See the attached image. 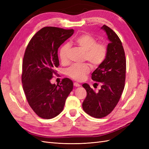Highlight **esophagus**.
I'll list each match as a JSON object with an SVG mask.
<instances>
[{"label":"esophagus","mask_w":149,"mask_h":149,"mask_svg":"<svg viewBox=\"0 0 149 149\" xmlns=\"http://www.w3.org/2000/svg\"><path fill=\"white\" fill-rule=\"evenodd\" d=\"M73 85H74V86H75V87H79L80 86H81L79 83H76V82H74V84H73Z\"/></svg>","instance_id":"34e87169"}]
</instances>
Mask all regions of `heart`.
<instances>
[{
  "mask_svg": "<svg viewBox=\"0 0 149 149\" xmlns=\"http://www.w3.org/2000/svg\"><path fill=\"white\" fill-rule=\"evenodd\" d=\"M74 43L84 52V60H87L91 65L96 68L104 61L107 48L104 43L97 42L96 39L88 33L82 34L74 39ZM71 49L69 43L63 45L59 51V57L62 63L68 62V55ZM90 72V67L88 64L82 65H72L66 70L67 75L76 81L83 80Z\"/></svg>",
  "mask_w": 149,
  "mask_h": 149,
  "instance_id": "obj_1",
  "label": "heart"
}]
</instances>
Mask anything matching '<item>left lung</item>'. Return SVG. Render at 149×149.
<instances>
[{
	"label": "left lung",
	"mask_w": 149,
	"mask_h": 149,
	"mask_svg": "<svg viewBox=\"0 0 149 149\" xmlns=\"http://www.w3.org/2000/svg\"><path fill=\"white\" fill-rule=\"evenodd\" d=\"M101 29L106 31L109 43L104 61L91 76L93 81L101 84V88L96 93L87 83L83 84L87 92L83 109L95 118L107 116L118 104L124 88L126 72L125 52L120 38L109 26L104 25Z\"/></svg>",
	"instance_id": "1"
}]
</instances>
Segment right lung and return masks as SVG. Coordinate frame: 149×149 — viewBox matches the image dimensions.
Here are the masks:
<instances>
[{"mask_svg": "<svg viewBox=\"0 0 149 149\" xmlns=\"http://www.w3.org/2000/svg\"><path fill=\"white\" fill-rule=\"evenodd\" d=\"M74 33L66 30L45 26L31 38L24 54L22 82L26 100L40 118L49 119L62 112L67 97L73 88V81L64 78L60 84H52L59 64L58 49Z\"/></svg>", "mask_w": 149, "mask_h": 149, "instance_id": "right-lung-1", "label": "right lung"}]
</instances>
